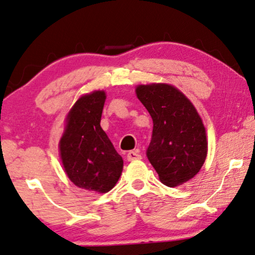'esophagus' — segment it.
Wrapping results in <instances>:
<instances>
[{
    "label": "esophagus",
    "mask_w": 255,
    "mask_h": 255,
    "mask_svg": "<svg viewBox=\"0 0 255 255\" xmlns=\"http://www.w3.org/2000/svg\"><path fill=\"white\" fill-rule=\"evenodd\" d=\"M142 159V155H140L138 152L136 151H129L127 154V160L128 161H134V160H139Z\"/></svg>",
    "instance_id": "1"
}]
</instances>
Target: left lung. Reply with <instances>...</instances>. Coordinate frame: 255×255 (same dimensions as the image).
<instances>
[{
    "label": "left lung",
    "instance_id": "obj_1",
    "mask_svg": "<svg viewBox=\"0 0 255 255\" xmlns=\"http://www.w3.org/2000/svg\"><path fill=\"white\" fill-rule=\"evenodd\" d=\"M136 95L153 121L146 155L160 181L177 187L191 180L207 155L206 130L196 108L166 83L139 85Z\"/></svg>",
    "mask_w": 255,
    "mask_h": 255
}]
</instances>
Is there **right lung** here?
I'll use <instances>...</instances> for the list:
<instances>
[{"instance_id":"1","label":"right lung","mask_w":255,"mask_h":255,"mask_svg":"<svg viewBox=\"0 0 255 255\" xmlns=\"http://www.w3.org/2000/svg\"><path fill=\"white\" fill-rule=\"evenodd\" d=\"M105 100L103 90L80 97L68 112L59 140L68 178L79 188L100 193L115 187L124 167L123 158L101 127Z\"/></svg>"}]
</instances>
